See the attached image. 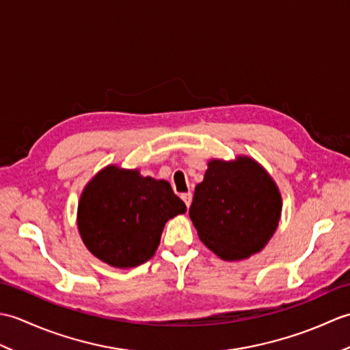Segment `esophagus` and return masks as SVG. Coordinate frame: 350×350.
I'll list each match as a JSON object with an SVG mask.
<instances>
[{
	"mask_svg": "<svg viewBox=\"0 0 350 350\" xmlns=\"http://www.w3.org/2000/svg\"><path fill=\"white\" fill-rule=\"evenodd\" d=\"M182 200L185 202V204H187V207H189L191 202H192V194H191V192H187V194H182Z\"/></svg>",
	"mask_w": 350,
	"mask_h": 350,
	"instance_id": "1",
	"label": "esophagus"
}]
</instances>
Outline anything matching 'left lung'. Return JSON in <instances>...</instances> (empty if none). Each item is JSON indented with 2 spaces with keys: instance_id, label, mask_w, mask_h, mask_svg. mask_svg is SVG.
<instances>
[{
  "instance_id": "left-lung-1",
  "label": "left lung",
  "mask_w": 350,
  "mask_h": 350,
  "mask_svg": "<svg viewBox=\"0 0 350 350\" xmlns=\"http://www.w3.org/2000/svg\"><path fill=\"white\" fill-rule=\"evenodd\" d=\"M189 217L200 241L218 257L248 258L277 230L281 194L269 173L250 156L212 159L196 187Z\"/></svg>"
}]
</instances>
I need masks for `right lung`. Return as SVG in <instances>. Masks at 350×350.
<instances>
[{"mask_svg":"<svg viewBox=\"0 0 350 350\" xmlns=\"http://www.w3.org/2000/svg\"><path fill=\"white\" fill-rule=\"evenodd\" d=\"M187 212L167 180L108 165L87 183L78 204V230L94 257L135 267L152 258L165 222Z\"/></svg>","mask_w":350,"mask_h":350,"instance_id":"1","label":"right lung"}]
</instances>
